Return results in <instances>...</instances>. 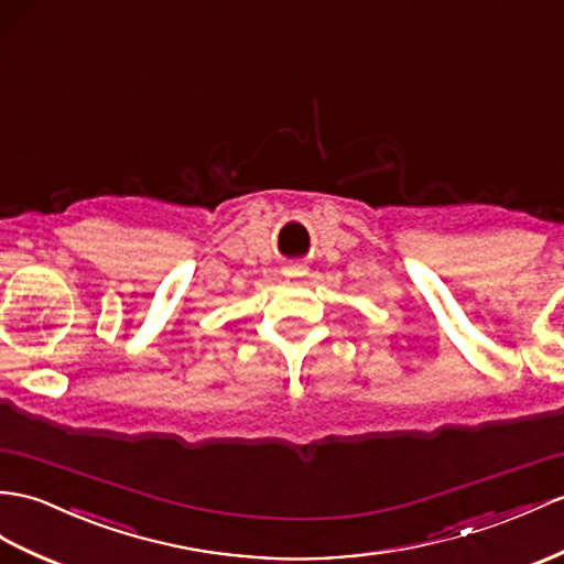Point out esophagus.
I'll return each instance as SVG.
<instances>
[{"instance_id": "1", "label": "esophagus", "mask_w": 564, "mask_h": 564, "mask_svg": "<svg viewBox=\"0 0 564 564\" xmlns=\"http://www.w3.org/2000/svg\"><path fill=\"white\" fill-rule=\"evenodd\" d=\"M284 274H286V278H299V274H304V265H301V263L286 265V268H284Z\"/></svg>"}]
</instances>
